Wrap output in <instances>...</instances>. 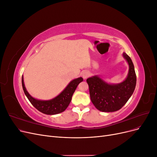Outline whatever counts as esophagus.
Masks as SVG:
<instances>
[{"label":"esophagus","instance_id":"esophagus-1","mask_svg":"<svg viewBox=\"0 0 157 157\" xmlns=\"http://www.w3.org/2000/svg\"><path fill=\"white\" fill-rule=\"evenodd\" d=\"M90 76V73L87 71H84L82 73V77L84 79L87 78Z\"/></svg>","mask_w":157,"mask_h":157}]
</instances>
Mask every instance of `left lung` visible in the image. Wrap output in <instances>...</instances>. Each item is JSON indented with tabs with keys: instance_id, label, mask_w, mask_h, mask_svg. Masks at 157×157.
Here are the masks:
<instances>
[{
	"instance_id": "8db88e82",
	"label": "left lung",
	"mask_w": 157,
	"mask_h": 157,
	"mask_svg": "<svg viewBox=\"0 0 157 157\" xmlns=\"http://www.w3.org/2000/svg\"><path fill=\"white\" fill-rule=\"evenodd\" d=\"M129 66L125 80L121 83L110 84L98 75L87 78L90 99L94 105L102 112H114L121 109L132 96L136 85V75L131 58L122 54Z\"/></svg>"
}]
</instances>
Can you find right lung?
<instances>
[{
	"label": "right lung",
	"instance_id": "obj_1",
	"mask_svg": "<svg viewBox=\"0 0 157 157\" xmlns=\"http://www.w3.org/2000/svg\"><path fill=\"white\" fill-rule=\"evenodd\" d=\"M82 81V77L73 79L59 95L49 100H40L32 97L25 86L23 76L21 82L23 92L32 105L40 112L46 115H52L62 113L67 108L76 88L79 83Z\"/></svg>",
	"mask_w": 157,
	"mask_h": 157
}]
</instances>
